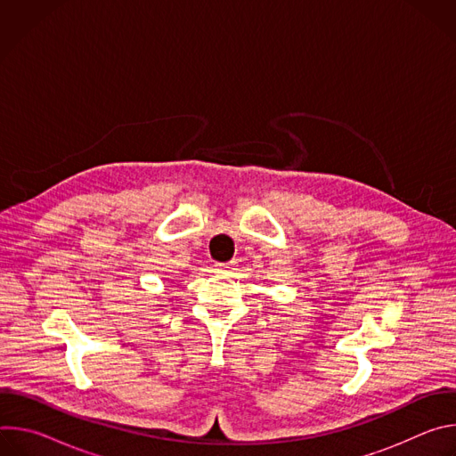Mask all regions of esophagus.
Segmentation results:
<instances>
[{
	"label": "esophagus",
	"instance_id": "1",
	"mask_svg": "<svg viewBox=\"0 0 456 456\" xmlns=\"http://www.w3.org/2000/svg\"><path fill=\"white\" fill-rule=\"evenodd\" d=\"M215 267H216V271H231V269H234V267H236V262H229V264H216Z\"/></svg>",
	"mask_w": 456,
	"mask_h": 456
}]
</instances>
